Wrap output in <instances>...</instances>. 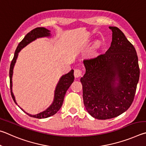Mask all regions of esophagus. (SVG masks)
<instances>
[{"label":"esophagus","instance_id":"obj_1","mask_svg":"<svg viewBox=\"0 0 146 146\" xmlns=\"http://www.w3.org/2000/svg\"><path fill=\"white\" fill-rule=\"evenodd\" d=\"M74 74L75 78H80L83 75L82 70L80 68H76L74 70Z\"/></svg>","mask_w":146,"mask_h":146}]
</instances>
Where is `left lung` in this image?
<instances>
[{
    "label": "left lung",
    "mask_w": 146,
    "mask_h": 146,
    "mask_svg": "<svg viewBox=\"0 0 146 146\" xmlns=\"http://www.w3.org/2000/svg\"><path fill=\"white\" fill-rule=\"evenodd\" d=\"M109 28L110 47L105 53L83 61L86 72L80 80L86 110L99 120L114 118L129 108L140 76L134 46L118 27Z\"/></svg>",
    "instance_id": "left-lung-1"
}]
</instances>
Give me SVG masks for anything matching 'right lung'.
<instances>
[{
    "instance_id": "1",
    "label": "right lung",
    "mask_w": 146,
    "mask_h": 146,
    "mask_svg": "<svg viewBox=\"0 0 146 146\" xmlns=\"http://www.w3.org/2000/svg\"><path fill=\"white\" fill-rule=\"evenodd\" d=\"M50 36V31L44 27H36L35 29H33L31 31L25 35L24 39L19 43V45L17 46V48L15 50L14 57L13 58L11 61V65H10L9 68V79H10V89H11V94L12 98L15 103H17L15 101V96L13 94L12 92V76H13V70L14 65L16 63L17 59L18 57L19 52L21 50L22 48L25 47L27 45L29 44L33 41L35 40L36 38H42V37H46ZM74 80V70H71L68 73L61 76L60 81L58 83L57 86L56 87V90L54 91V98L52 104L46 110L41 112L40 113L36 115H31L26 113V112L23 110V109L20 108L22 110L24 111L25 113H27L28 115L35 118L38 119H43V118H47L48 117H50L53 115L56 114L58 111L61 108L62 106L64 97L66 94V92L67 91L68 88L70 87L71 84L73 83Z\"/></svg>"
}]
</instances>
